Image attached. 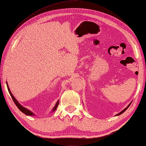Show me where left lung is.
Segmentation results:
<instances>
[{
	"label": "left lung",
	"mask_w": 146,
	"mask_h": 146,
	"mask_svg": "<svg viewBox=\"0 0 146 146\" xmlns=\"http://www.w3.org/2000/svg\"><path fill=\"white\" fill-rule=\"evenodd\" d=\"M130 104H129V105H128V106H127V108H125L124 109V110H123V111H121L120 113H118V114H117V115H121V114H122V113H123V112H124V111H125V110H127V109L128 108H129V106H130Z\"/></svg>",
	"instance_id": "8db88e82"
}]
</instances>
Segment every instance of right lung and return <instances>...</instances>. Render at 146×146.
Returning <instances> with one entry per match:
<instances>
[{"label":"right lung","instance_id":"add662e5","mask_svg":"<svg viewBox=\"0 0 146 146\" xmlns=\"http://www.w3.org/2000/svg\"><path fill=\"white\" fill-rule=\"evenodd\" d=\"M6 83H7V82H6ZM7 87H8V91H9V94H10L11 97V98H12V99H13L14 103L15 104V105L17 106V107L19 109L20 111H21V112H23V113H24V114L26 115H34L33 113H32L31 111H29V110H28V109H26V108H24L23 106H22L21 104H20L18 102V101H17V100L15 99V97H13V95H12L11 92L10 91V90H9V87H8V84H7ZM58 104H59V101H58V102H56L55 106L53 108V111H54L56 110V108H57V106H58Z\"/></svg>","mask_w":146,"mask_h":146}]
</instances>
